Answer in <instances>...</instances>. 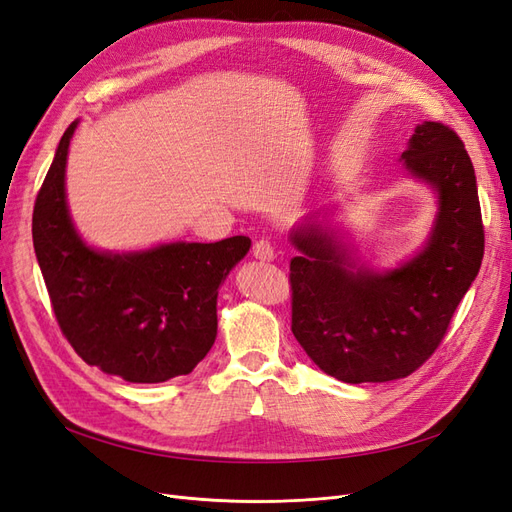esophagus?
I'll list each match as a JSON object with an SVG mask.
<instances>
[{
	"label": "esophagus",
	"mask_w": 512,
	"mask_h": 512,
	"mask_svg": "<svg viewBox=\"0 0 512 512\" xmlns=\"http://www.w3.org/2000/svg\"><path fill=\"white\" fill-rule=\"evenodd\" d=\"M252 252L258 260H271L273 258V245L267 239H258L252 247Z\"/></svg>",
	"instance_id": "obj_1"
}]
</instances>
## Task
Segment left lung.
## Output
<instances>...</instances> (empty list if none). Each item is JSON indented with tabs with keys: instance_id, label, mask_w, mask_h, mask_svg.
<instances>
[{
	"instance_id": "left-lung-1",
	"label": "left lung",
	"mask_w": 512,
	"mask_h": 512,
	"mask_svg": "<svg viewBox=\"0 0 512 512\" xmlns=\"http://www.w3.org/2000/svg\"><path fill=\"white\" fill-rule=\"evenodd\" d=\"M406 166L438 190L436 230L399 269L348 271L346 252L320 226L292 235V333L324 374L342 382L406 378L436 352L485 254L474 166L463 141L425 121L404 151Z\"/></svg>"
}]
</instances>
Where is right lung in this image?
<instances>
[{"instance_id": "obj_1", "label": "right lung", "mask_w": 512, "mask_h": 512, "mask_svg": "<svg viewBox=\"0 0 512 512\" xmlns=\"http://www.w3.org/2000/svg\"><path fill=\"white\" fill-rule=\"evenodd\" d=\"M76 121L64 132L34 205V250L61 333L87 365L128 382H166L205 359L218 335V288L250 237L168 243L108 256L76 235L64 192Z\"/></svg>"}]
</instances>
